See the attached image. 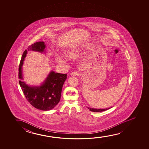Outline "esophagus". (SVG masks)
<instances>
[{
	"label": "esophagus",
	"instance_id": "1",
	"mask_svg": "<svg viewBox=\"0 0 149 149\" xmlns=\"http://www.w3.org/2000/svg\"><path fill=\"white\" fill-rule=\"evenodd\" d=\"M72 75L73 76H79L81 74L79 72H73L72 73Z\"/></svg>",
	"mask_w": 149,
	"mask_h": 149
}]
</instances>
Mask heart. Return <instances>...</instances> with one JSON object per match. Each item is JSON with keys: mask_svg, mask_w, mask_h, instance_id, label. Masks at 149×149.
Masks as SVG:
<instances>
[{"mask_svg": "<svg viewBox=\"0 0 149 149\" xmlns=\"http://www.w3.org/2000/svg\"><path fill=\"white\" fill-rule=\"evenodd\" d=\"M78 50L77 49H74L73 50H71V51H68L66 53V56L68 58H72V57H74L76 56V55H77L78 53ZM58 61H61V58L58 59Z\"/></svg>", "mask_w": 149, "mask_h": 149, "instance_id": "b5f03b06", "label": "heart"}]
</instances>
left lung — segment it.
<instances>
[{"instance_id":"left-lung-1","label":"left lung","mask_w":149,"mask_h":149,"mask_svg":"<svg viewBox=\"0 0 149 149\" xmlns=\"http://www.w3.org/2000/svg\"><path fill=\"white\" fill-rule=\"evenodd\" d=\"M88 109L91 111H93V112H101V111H105L106 110H108L110 108H106V109H95V108H90V107H88Z\"/></svg>"}]
</instances>
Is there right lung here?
I'll list each match as a JSON object with an SVG mask.
<instances>
[{
    "label": "right lung",
    "mask_w": 149,
    "mask_h": 149,
    "mask_svg": "<svg viewBox=\"0 0 149 149\" xmlns=\"http://www.w3.org/2000/svg\"><path fill=\"white\" fill-rule=\"evenodd\" d=\"M45 46L44 42H38L29 46L23 53L19 67V84L28 102L35 108L42 110L52 109L57 105L61 99V90L67 79V74L51 72L44 83L40 86H29L22 79L23 61L27 51H39L43 52Z\"/></svg>",
    "instance_id": "obj_1"
}]
</instances>
